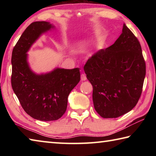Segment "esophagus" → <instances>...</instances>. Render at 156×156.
<instances>
[{
  "label": "esophagus",
  "instance_id": "esophagus-1",
  "mask_svg": "<svg viewBox=\"0 0 156 156\" xmlns=\"http://www.w3.org/2000/svg\"><path fill=\"white\" fill-rule=\"evenodd\" d=\"M80 78H81V80H83V81H84V80H87L86 75H85V74H84V73H82V74H81V76H80Z\"/></svg>",
  "mask_w": 156,
  "mask_h": 156
}]
</instances>
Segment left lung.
Listing matches in <instances>:
<instances>
[{"instance_id": "8db88e82", "label": "left lung", "mask_w": 156, "mask_h": 156, "mask_svg": "<svg viewBox=\"0 0 156 156\" xmlns=\"http://www.w3.org/2000/svg\"><path fill=\"white\" fill-rule=\"evenodd\" d=\"M84 70L93 86L94 108L101 117L118 118L138 103L146 65L140 44L125 24L115 43L92 55Z\"/></svg>"}]
</instances>
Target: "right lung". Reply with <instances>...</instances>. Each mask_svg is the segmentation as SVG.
Here are the masks:
<instances>
[{
    "instance_id": "obj_1",
    "label": "right lung",
    "mask_w": 156,
    "mask_h": 156,
    "mask_svg": "<svg viewBox=\"0 0 156 156\" xmlns=\"http://www.w3.org/2000/svg\"><path fill=\"white\" fill-rule=\"evenodd\" d=\"M55 29L46 21L32 23L16 44L12 55V87L25 112L34 119L56 120L66 112L71 91L80 80L79 68H55L47 73L31 70L27 53L43 34Z\"/></svg>"
}]
</instances>
